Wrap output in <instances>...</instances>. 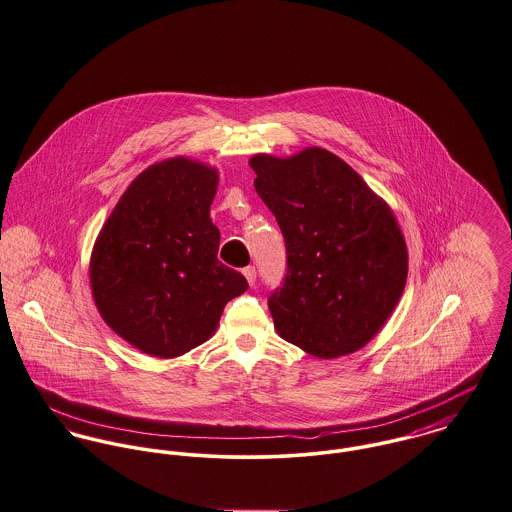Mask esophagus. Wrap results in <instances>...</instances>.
<instances>
[{
    "instance_id": "34e87169",
    "label": "esophagus",
    "mask_w": 512,
    "mask_h": 512,
    "mask_svg": "<svg viewBox=\"0 0 512 512\" xmlns=\"http://www.w3.org/2000/svg\"><path fill=\"white\" fill-rule=\"evenodd\" d=\"M242 274H244V278L248 279L250 285H254V281H256V268H254V266H246V268L242 270Z\"/></svg>"
}]
</instances>
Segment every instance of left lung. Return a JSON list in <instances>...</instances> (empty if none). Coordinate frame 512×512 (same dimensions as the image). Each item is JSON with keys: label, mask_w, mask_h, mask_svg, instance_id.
<instances>
[{"label": "left lung", "mask_w": 512, "mask_h": 512, "mask_svg": "<svg viewBox=\"0 0 512 512\" xmlns=\"http://www.w3.org/2000/svg\"><path fill=\"white\" fill-rule=\"evenodd\" d=\"M250 166L285 240V278L268 297L279 336L325 360L360 350L407 281V244L391 209L325 148L256 154Z\"/></svg>", "instance_id": "left-lung-1"}]
</instances>
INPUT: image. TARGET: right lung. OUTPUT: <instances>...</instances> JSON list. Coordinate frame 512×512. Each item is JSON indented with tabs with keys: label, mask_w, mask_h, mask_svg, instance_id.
<instances>
[{
	"label": "right lung",
	"mask_w": 512,
	"mask_h": 512,
	"mask_svg": "<svg viewBox=\"0 0 512 512\" xmlns=\"http://www.w3.org/2000/svg\"><path fill=\"white\" fill-rule=\"evenodd\" d=\"M217 170L172 158L127 187L93 246V299L121 338L176 358L205 342L248 281L219 262Z\"/></svg>",
	"instance_id": "obj_1"
}]
</instances>
